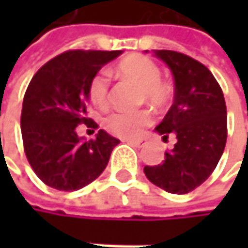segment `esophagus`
Masks as SVG:
<instances>
[{"instance_id": "obj_1", "label": "esophagus", "mask_w": 248, "mask_h": 248, "mask_svg": "<svg viewBox=\"0 0 248 248\" xmlns=\"http://www.w3.org/2000/svg\"><path fill=\"white\" fill-rule=\"evenodd\" d=\"M124 142L133 145V146H138V148H142L146 143V140H143V139H124Z\"/></svg>"}]
</instances>
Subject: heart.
Wrapping results in <instances>:
<instances>
[{"label": "heart", "mask_w": 248, "mask_h": 248, "mask_svg": "<svg viewBox=\"0 0 248 248\" xmlns=\"http://www.w3.org/2000/svg\"><path fill=\"white\" fill-rule=\"evenodd\" d=\"M116 73L140 86L138 96L139 103H149L155 109H165L172 103L173 84L168 78L161 77V69L152 59L143 54L127 56L118 63ZM89 97L94 106L100 109L108 108L110 102V80L105 70L92 77L89 83ZM151 122V112L148 109H139L133 112H112L105 118L103 124L113 135L135 138Z\"/></svg>", "instance_id": "b5f03b06"}]
</instances>
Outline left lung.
<instances>
[{"label": "left lung", "mask_w": 248, "mask_h": 248, "mask_svg": "<svg viewBox=\"0 0 248 248\" xmlns=\"http://www.w3.org/2000/svg\"><path fill=\"white\" fill-rule=\"evenodd\" d=\"M173 75V105L156 130L176 143L161 165L145 167L146 178L171 194H188L214 172L227 142V108L218 81L198 60L172 50H155Z\"/></svg>", "instance_id": "1"}]
</instances>
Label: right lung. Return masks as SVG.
<instances>
[{
  "label": "right lung",
  "instance_id": "obj_1",
  "mask_svg": "<svg viewBox=\"0 0 248 248\" xmlns=\"http://www.w3.org/2000/svg\"><path fill=\"white\" fill-rule=\"evenodd\" d=\"M122 51L67 50L32 76L24 94L21 135L32 171L48 186L77 191L105 171L119 140L105 130L83 142L77 126L97 129L87 116L89 83Z\"/></svg>",
  "mask_w": 248,
  "mask_h": 248
}]
</instances>
